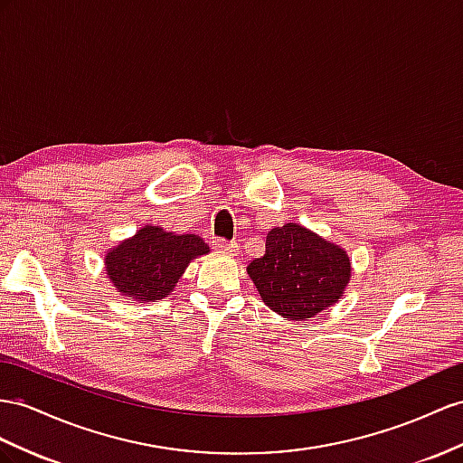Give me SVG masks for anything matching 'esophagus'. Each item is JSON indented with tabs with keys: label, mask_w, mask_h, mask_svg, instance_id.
I'll return each mask as SVG.
<instances>
[{
	"label": "esophagus",
	"mask_w": 463,
	"mask_h": 463,
	"mask_svg": "<svg viewBox=\"0 0 463 463\" xmlns=\"http://www.w3.org/2000/svg\"><path fill=\"white\" fill-rule=\"evenodd\" d=\"M215 248H217V250H221V252L234 254L236 250H239V244H236V242H229V241H224V239H217V241H215Z\"/></svg>",
	"instance_id": "34e87169"
}]
</instances>
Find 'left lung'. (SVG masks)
Listing matches in <instances>:
<instances>
[{
  "label": "left lung",
  "mask_w": 463,
  "mask_h": 463,
  "mask_svg": "<svg viewBox=\"0 0 463 463\" xmlns=\"http://www.w3.org/2000/svg\"><path fill=\"white\" fill-rule=\"evenodd\" d=\"M246 269L262 301L289 321H307L335 305L352 274L345 248L298 222L271 229L266 254Z\"/></svg>",
  "instance_id": "8db88e82"
}]
</instances>
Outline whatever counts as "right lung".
Masks as SVG:
<instances>
[{"mask_svg":"<svg viewBox=\"0 0 463 463\" xmlns=\"http://www.w3.org/2000/svg\"><path fill=\"white\" fill-rule=\"evenodd\" d=\"M207 252L209 246L197 234H174L146 224L105 254V268L118 293L148 303L168 298L189 262Z\"/></svg>","mask_w":463,"mask_h":463,"instance_id":"add662e5","label":"right lung"}]
</instances>
